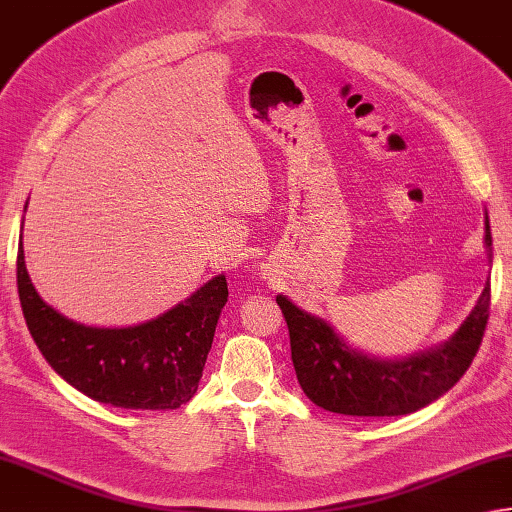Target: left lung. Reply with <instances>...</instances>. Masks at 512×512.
I'll return each mask as SVG.
<instances>
[{
	"mask_svg": "<svg viewBox=\"0 0 512 512\" xmlns=\"http://www.w3.org/2000/svg\"><path fill=\"white\" fill-rule=\"evenodd\" d=\"M484 241L493 258L488 216ZM276 302L287 320L291 362L307 398L331 413L391 417L431 404L471 367L488 322L490 280L451 340L404 360L369 358L351 349L329 322L302 311L287 296H276Z\"/></svg>",
	"mask_w": 512,
	"mask_h": 512,
	"instance_id": "8db88e82",
	"label": "left lung"
}]
</instances>
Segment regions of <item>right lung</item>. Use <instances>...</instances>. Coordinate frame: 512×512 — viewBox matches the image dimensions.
<instances>
[{
	"label": "right lung",
	"instance_id": "obj_1",
	"mask_svg": "<svg viewBox=\"0 0 512 512\" xmlns=\"http://www.w3.org/2000/svg\"><path fill=\"white\" fill-rule=\"evenodd\" d=\"M17 291L30 336L61 378L92 400L141 411L179 409L194 398L227 302V280L221 274L143 325H79L41 300L26 271L22 241Z\"/></svg>",
	"mask_w": 512,
	"mask_h": 512
}]
</instances>
